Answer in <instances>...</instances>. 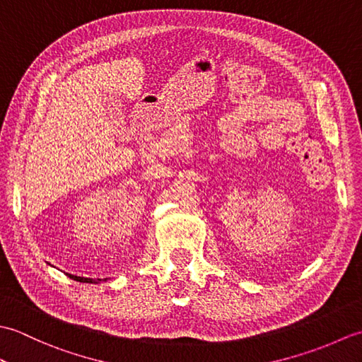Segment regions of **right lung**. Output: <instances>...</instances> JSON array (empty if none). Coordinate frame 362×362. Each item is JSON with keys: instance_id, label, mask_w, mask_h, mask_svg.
Wrapping results in <instances>:
<instances>
[{"instance_id": "right-lung-1", "label": "right lung", "mask_w": 362, "mask_h": 362, "mask_svg": "<svg viewBox=\"0 0 362 362\" xmlns=\"http://www.w3.org/2000/svg\"><path fill=\"white\" fill-rule=\"evenodd\" d=\"M68 276H70V279H73V280H76V281H81V283H101V281H107V279H87V276H78V275H71V274H68Z\"/></svg>"}]
</instances>
